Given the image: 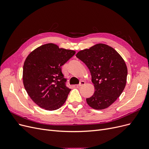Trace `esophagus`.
Wrapping results in <instances>:
<instances>
[{
    "label": "esophagus",
    "instance_id": "1",
    "mask_svg": "<svg viewBox=\"0 0 149 149\" xmlns=\"http://www.w3.org/2000/svg\"><path fill=\"white\" fill-rule=\"evenodd\" d=\"M84 84H85V81H81L80 82V83L77 85V86L81 87V86H84Z\"/></svg>",
    "mask_w": 149,
    "mask_h": 149
}]
</instances>
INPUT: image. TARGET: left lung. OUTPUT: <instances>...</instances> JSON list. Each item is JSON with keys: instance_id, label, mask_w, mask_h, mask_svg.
Listing matches in <instances>:
<instances>
[{"instance_id": "left-lung-1", "label": "left lung", "mask_w": 149, "mask_h": 149, "mask_svg": "<svg viewBox=\"0 0 149 149\" xmlns=\"http://www.w3.org/2000/svg\"><path fill=\"white\" fill-rule=\"evenodd\" d=\"M76 57L88 66L95 91L86 99L93 109L109 107L124 91L127 81V68L124 59L107 45L98 43L77 53Z\"/></svg>"}]
</instances>
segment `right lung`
<instances>
[{
    "label": "right lung",
    "mask_w": 149,
    "mask_h": 149,
    "mask_svg": "<svg viewBox=\"0 0 149 149\" xmlns=\"http://www.w3.org/2000/svg\"><path fill=\"white\" fill-rule=\"evenodd\" d=\"M75 53L54 43H47L26 57L23 67L24 86L31 100L39 107L54 111L63 105L71 89L65 85L66 79L61 66Z\"/></svg>",
    "instance_id": "obj_1"
}]
</instances>
